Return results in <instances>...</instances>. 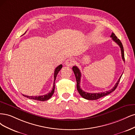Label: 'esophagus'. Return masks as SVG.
Returning <instances> with one entry per match:
<instances>
[{
    "label": "esophagus",
    "instance_id": "obj_1",
    "mask_svg": "<svg viewBox=\"0 0 135 135\" xmlns=\"http://www.w3.org/2000/svg\"><path fill=\"white\" fill-rule=\"evenodd\" d=\"M73 64H74V60L72 58L67 59L66 60V62H65V64H66L67 66H68V67L72 66Z\"/></svg>",
    "mask_w": 135,
    "mask_h": 135
}]
</instances>
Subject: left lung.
Masks as SVG:
<instances>
[{"label": "left lung", "mask_w": 135, "mask_h": 135, "mask_svg": "<svg viewBox=\"0 0 135 135\" xmlns=\"http://www.w3.org/2000/svg\"><path fill=\"white\" fill-rule=\"evenodd\" d=\"M110 37L112 38L114 42H115L119 46L120 48V50H121L122 58L124 62L125 60H124V49H123V45H122V44L121 41H120L119 38H117V37L115 36V35L113 32H112ZM72 69H73V71L74 73H75L76 81H77V91H79V94H80V95L82 98H84V99H87V100H97L99 98L103 97L104 96H106V95L110 94L112 92H113V91H114L115 90V89L117 88V87L118 86V85L119 81L120 80V78H121L122 76V75L120 76V77H119V79H118V81L117 82V83L115 84L114 86L111 90L107 91H105V92H103V93H89L85 92V91H83L80 88V82H81V72H80V70L79 69V68H78L77 66H73L72 67Z\"/></svg>", "instance_id": "obj_1"}]
</instances>
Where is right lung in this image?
I'll use <instances>...</instances> for the list:
<instances>
[{
    "mask_svg": "<svg viewBox=\"0 0 135 135\" xmlns=\"http://www.w3.org/2000/svg\"><path fill=\"white\" fill-rule=\"evenodd\" d=\"M62 68V65L60 64L59 66H58L57 67H56L54 71V84H53V88L52 90L50 91V93H47L45 95H41V96H27V95H23L25 97H26L28 99H32V100H38V101H46L47 100L49 99L51 97L53 94L54 93V90H55V81L56 79V77L57 76V75L58 72L60 71V69Z\"/></svg>",
    "mask_w": 135,
    "mask_h": 135,
    "instance_id": "add662e5",
    "label": "right lung"
}]
</instances>
